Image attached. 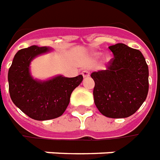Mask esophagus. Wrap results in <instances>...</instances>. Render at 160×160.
I'll return each instance as SVG.
<instances>
[{"mask_svg":"<svg viewBox=\"0 0 160 160\" xmlns=\"http://www.w3.org/2000/svg\"><path fill=\"white\" fill-rule=\"evenodd\" d=\"M82 75L83 78H88L89 76H90V72H88V70H83L82 72Z\"/></svg>","mask_w":160,"mask_h":160,"instance_id":"34e87169","label":"esophagus"}]
</instances>
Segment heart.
Masks as SVG:
<instances>
[{
  "instance_id": "1",
  "label": "heart",
  "mask_w": 160,
  "mask_h": 160,
  "mask_svg": "<svg viewBox=\"0 0 160 160\" xmlns=\"http://www.w3.org/2000/svg\"><path fill=\"white\" fill-rule=\"evenodd\" d=\"M101 55V53L100 52H94V53H92V56L93 57H99V56ZM111 59H112V56L110 55V54H106V55H104V57H103V60H104L105 62H109V61H111Z\"/></svg>"
}]
</instances>
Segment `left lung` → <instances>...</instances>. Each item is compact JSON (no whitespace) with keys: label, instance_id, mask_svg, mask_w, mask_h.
<instances>
[{"label":"left lung","instance_id":"1","mask_svg":"<svg viewBox=\"0 0 160 160\" xmlns=\"http://www.w3.org/2000/svg\"><path fill=\"white\" fill-rule=\"evenodd\" d=\"M113 53L107 70L92 72L94 104L102 115L112 118L131 116L148 93V66L141 51L123 43L109 47Z\"/></svg>","mask_w":160,"mask_h":160}]
</instances>
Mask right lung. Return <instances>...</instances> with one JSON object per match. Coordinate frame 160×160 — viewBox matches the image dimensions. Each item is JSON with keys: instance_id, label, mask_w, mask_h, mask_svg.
Segmentation results:
<instances>
[{"instance_id": "1", "label": "right lung", "mask_w": 160, "mask_h": 160, "mask_svg": "<svg viewBox=\"0 0 160 160\" xmlns=\"http://www.w3.org/2000/svg\"><path fill=\"white\" fill-rule=\"evenodd\" d=\"M50 51V48L36 45L19 50L8 71L12 102L27 116L39 121L61 116L68 107L72 91L82 81V75L75 78L58 75L44 81L34 78L30 69L31 61Z\"/></svg>"}]
</instances>
